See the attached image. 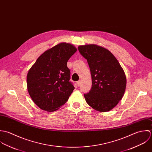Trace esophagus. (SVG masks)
I'll list each match as a JSON object with an SVG mask.
<instances>
[{"label": "esophagus", "mask_w": 152, "mask_h": 152, "mask_svg": "<svg viewBox=\"0 0 152 152\" xmlns=\"http://www.w3.org/2000/svg\"><path fill=\"white\" fill-rule=\"evenodd\" d=\"M76 83H77V85L78 86H80V84H81V80H79V81H77V82H76Z\"/></svg>", "instance_id": "1"}]
</instances>
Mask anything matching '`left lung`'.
Wrapping results in <instances>:
<instances>
[{
    "label": "left lung",
    "instance_id": "obj_1",
    "mask_svg": "<svg viewBox=\"0 0 152 152\" xmlns=\"http://www.w3.org/2000/svg\"><path fill=\"white\" fill-rule=\"evenodd\" d=\"M78 50L88 63L92 85L84 94L87 103L96 110L107 112L122 99L126 78L121 64L106 49L96 45L80 46Z\"/></svg>",
    "mask_w": 152,
    "mask_h": 152
}]
</instances>
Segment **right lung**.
<instances>
[{"mask_svg":"<svg viewBox=\"0 0 152 152\" xmlns=\"http://www.w3.org/2000/svg\"><path fill=\"white\" fill-rule=\"evenodd\" d=\"M76 50L71 44L59 43L42 54L29 70L28 90L41 109L53 112L68 100L75 87L67 62Z\"/></svg>","mask_w":152,"mask_h":152,"instance_id":"add662e5","label":"right lung"}]
</instances>
